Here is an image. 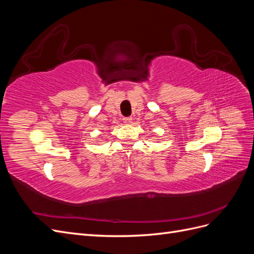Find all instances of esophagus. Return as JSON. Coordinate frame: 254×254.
<instances>
[{
  "label": "esophagus",
  "instance_id": "1",
  "mask_svg": "<svg viewBox=\"0 0 254 254\" xmlns=\"http://www.w3.org/2000/svg\"><path fill=\"white\" fill-rule=\"evenodd\" d=\"M123 121H124V123H126V124H131L132 123V118H124L123 119Z\"/></svg>",
  "mask_w": 254,
  "mask_h": 254
}]
</instances>
